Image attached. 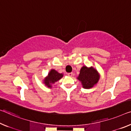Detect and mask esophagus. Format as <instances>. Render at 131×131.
Listing matches in <instances>:
<instances>
[{
    "instance_id": "34e87169",
    "label": "esophagus",
    "mask_w": 131,
    "mask_h": 131,
    "mask_svg": "<svg viewBox=\"0 0 131 131\" xmlns=\"http://www.w3.org/2000/svg\"><path fill=\"white\" fill-rule=\"evenodd\" d=\"M67 75L69 76V77H72V75H73V74H72V72H70V73H68Z\"/></svg>"
}]
</instances>
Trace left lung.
Wrapping results in <instances>:
<instances>
[{"instance_id": "obj_1", "label": "left lung", "mask_w": 131, "mask_h": 131, "mask_svg": "<svg viewBox=\"0 0 131 131\" xmlns=\"http://www.w3.org/2000/svg\"><path fill=\"white\" fill-rule=\"evenodd\" d=\"M100 75L95 68L93 67H88L82 66L80 71L77 79L81 82L82 87L85 89L93 88L98 83Z\"/></svg>"}]
</instances>
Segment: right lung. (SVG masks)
<instances>
[{"mask_svg":"<svg viewBox=\"0 0 131 131\" xmlns=\"http://www.w3.org/2000/svg\"><path fill=\"white\" fill-rule=\"evenodd\" d=\"M63 77V74L59 73L56 70L51 69L48 73L47 77L43 80V84H45L48 88H51L52 85L60 80Z\"/></svg>","mask_w":131,"mask_h":131,"instance_id":"right-lung-1","label":"right lung"}]
</instances>
